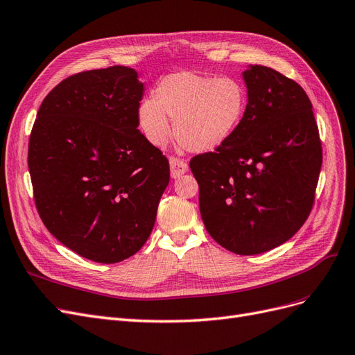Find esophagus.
<instances>
[{"instance_id":"esophagus-1","label":"esophagus","mask_w":355,"mask_h":355,"mask_svg":"<svg viewBox=\"0 0 355 355\" xmlns=\"http://www.w3.org/2000/svg\"><path fill=\"white\" fill-rule=\"evenodd\" d=\"M169 166H171V177L173 178H178L182 174L187 173V164L182 161V159H177V157H171L169 159Z\"/></svg>"}]
</instances>
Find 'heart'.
Returning <instances> with one entry per match:
<instances>
[{
	"label": "heart",
	"mask_w": 355,
	"mask_h": 355,
	"mask_svg": "<svg viewBox=\"0 0 355 355\" xmlns=\"http://www.w3.org/2000/svg\"><path fill=\"white\" fill-rule=\"evenodd\" d=\"M248 109V91L236 78L191 71L168 75L156 98L141 100L137 119L146 140L162 147L174 134L191 152H211L233 137Z\"/></svg>",
	"instance_id": "heart-1"
}]
</instances>
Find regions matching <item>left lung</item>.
I'll return each mask as SVG.
<instances>
[{"mask_svg":"<svg viewBox=\"0 0 355 355\" xmlns=\"http://www.w3.org/2000/svg\"><path fill=\"white\" fill-rule=\"evenodd\" d=\"M242 78V123L215 152L194 156L190 169L211 237L230 252L257 255L288 242L310 215L322 144L298 84L259 64H249Z\"/></svg>","mask_w":355,"mask_h":355,"instance_id":"1","label":"left lung"}]
</instances>
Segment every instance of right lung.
Instances as JSON below:
<instances>
[{
  "mask_svg": "<svg viewBox=\"0 0 355 355\" xmlns=\"http://www.w3.org/2000/svg\"><path fill=\"white\" fill-rule=\"evenodd\" d=\"M144 84L127 66L69 76L44 98L28 165L38 214L75 254L115 264L143 248L169 164L139 130Z\"/></svg>",
  "mask_w": 355,
  "mask_h": 355,
  "instance_id": "add662e5",
  "label": "right lung"
}]
</instances>
